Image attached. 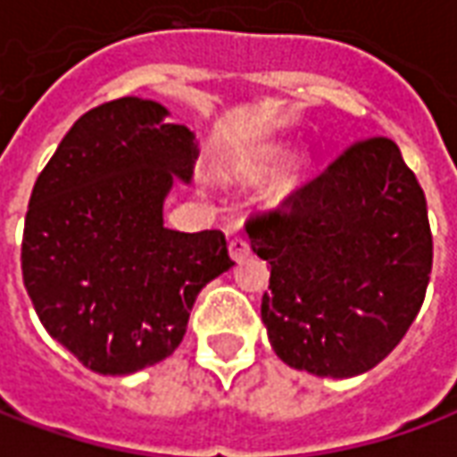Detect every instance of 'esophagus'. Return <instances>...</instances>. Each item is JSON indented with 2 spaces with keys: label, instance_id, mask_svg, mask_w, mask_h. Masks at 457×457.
Returning <instances> with one entry per match:
<instances>
[{
  "label": "esophagus",
  "instance_id": "1",
  "mask_svg": "<svg viewBox=\"0 0 457 457\" xmlns=\"http://www.w3.org/2000/svg\"><path fill=\"white\" fill-rule=\"evenodd\" d=\"M228 249H229V257L235 259V262H242V259L249 257V252H252V249H249L247 237H242V235H237V237L229 239Z\"/></svg>",
  "mask_w": 457,
  "mask_h": 457
}]
</instances>
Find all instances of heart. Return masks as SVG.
I'll list each match as a JSON object with an SVG mask.
<instances>
[{
  "label": "heart",
  "mask_w": 457,
  "mask_h": 457,
  "mask_svg": "<svg viewBox=\"0 0 457 457\" xmlns=\"http://www.w3.org/2000/svg\"><path fill=\"white\" fill-rule=\"evenodd\" d=\"M294 186H296V176L291 173V176L287 179V188H294Z\"/></svg>",
  "instance_id": "1"
}]
</instances>
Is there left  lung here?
I'll list each match as a JSON object with an SVG mask.
<instances>
[{"label":"left lung","instance_id":"obj_1","mask_svg":"<svg viewBox=\"0 0 457 457\" xmlns=\"http://www.w3.org/2000/svg\"><path fill=\"white\" fill-rule=\"evenodd\" d=\"M245 228L271 267L262 298L269 343L294 370L367 372L421 311L433 264L426 195L386 137L354 141Z\"/></svg>","mask_w":457,"mask_h":457}]
</instances>
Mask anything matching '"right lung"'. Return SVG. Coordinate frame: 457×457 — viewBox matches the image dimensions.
Instances as JSON below:
<instances>
[{
  "label": "right lung",
  "instance_id": "1",
  "mask_svg": "<svg viewBox=\"0 0 457 457\" xmlns=\"http://www.w3.org/2000/svg\"><path fill=\"white\" fill-rule=\"evenodd\" d=\"M154 100L85 112L31 190L24 287L48 336L100 374H131L180 345L200 288L235 262L220 229L163 228L173 180L188 183L195 137Z\"/></svg>",
  "mask_w": 457,
  "mask_h": 457
}]
</instances>
